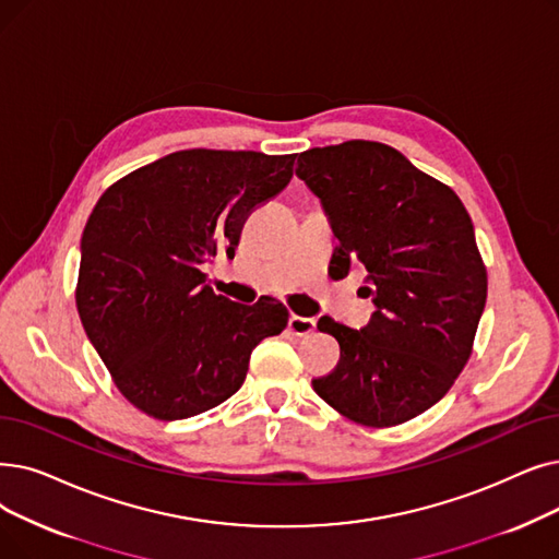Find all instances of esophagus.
Listing matches in <instances>:
<instances>
[{"label":"esophagus","mask_w":559,"mask_h":559,"mask_svg":"<svg viewBox=\"0 0 559 559\" xmlns=\"http://www.w3.org/2000/svg\"><path fill=\"white\" fill-rule=\"evenodd\" d=\"M314 326H318V322H314V318H301V314H289L287 320V329L293 335H310L314 331Z\"/></svg>","instance_id":"34e87169"}]
</instances>
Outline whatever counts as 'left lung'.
<instances>
[{
	"label": "left lung",
	"instance_id": "1",
	"mask_svg": "<svg viewBox=\"0 0 559 559\" xmlns=\"http://www.w3.org/2000/svg\"><path fill=\"white\" fill-rule=\"evenodd\" d=\"M297 176L337 237L331 270L366 266L374 312L360 331L322 318L340 345L312 388L345 418L393 427L439 402L464 370L487 304V270L456 193L377 141L299 155Z\"/></svg>",
	"mask_w": 559,
	"mask_h": 559
}]
</instances>
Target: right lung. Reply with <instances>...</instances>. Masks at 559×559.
<instances>
[{"label":"right lung","instance_id":"right-lung-1","mask_svg":"<svg viewBox=\"0 0 559 559\" xmlns=\"http://www.w3.org/2000/svg\"><path fill=\"white\" fill-rule=\"evenodd\" d=\"M297 155L191 148L114 182L84 235L78 310L118 391L157 420L226 402L260 340L287 326L270 297L230 301L205 264L235 255L247 216L293 178Z\"/></svg>","mask_w":559,"mask_h":559}]
</instances>
